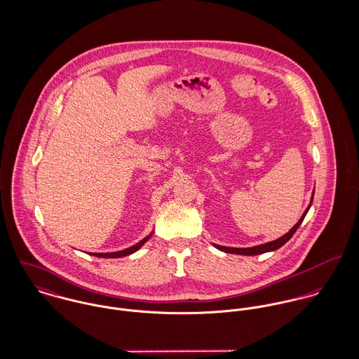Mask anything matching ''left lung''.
Here are the masks:
<instances>
[{"label": "left lung", "mask_w": 359, "mask_h": 359, "mask_svg": "<svg viewBox=\"0 0 359 359\" xmlns=\"http://www.w3.org/2000/svg\"><path fill=\"white\" fill-rule=\"evenodd\" d=\"M312 199H313V194H312ZM312 199H311V203H312ZM311 203L307 207V210L304 211L303 217L299 219V222L286 233L283 235L282 238L273 241V242H269V243H264V245H259V246H255V248H248V249H238V248H225V246H219V245H214L218 250L221 252H225V253H233V255H241V256H257V255H262V253H266V252H273V250H278L279 248H282L287 241H290V238L294 235V232L299 229V226L302 225L306 214L311 207Z\"/></svg>", "instance_id": "8db88e82"}]
</instances>
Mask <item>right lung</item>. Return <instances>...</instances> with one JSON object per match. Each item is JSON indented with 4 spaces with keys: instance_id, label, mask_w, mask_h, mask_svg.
Masks as SVG:
<instances>
[{
    "instance_id": "1",
    "label": "right lung",
    "mask_w": 359,
    "mask_h": 359,
    "mask_svg": "<svg viewBox=\"0 0 359 359\" xmlns=\"http://www.w3.org/2000/svg\"><path fill=\"white\" fill-rule=\"evenodd\" d=\"M149 238H151V235L147 236L145 239H142L141 242H138L137 245H134V246H131V248H128V249H126V250H121V252H114V253H94L93 256L103 257V258H117V257L128 256V255L135 253L138 249H141Z\"/></svg>"
}]
</instances>
